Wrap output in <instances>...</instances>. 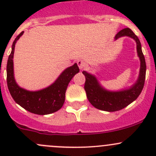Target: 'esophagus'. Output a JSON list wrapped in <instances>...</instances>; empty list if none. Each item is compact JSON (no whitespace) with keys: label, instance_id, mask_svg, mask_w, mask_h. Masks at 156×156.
Instances as JSON below:
<instances>
[{"label":"esophagus","instance_id":"obj_1","mask_svg":"<svg viewBox=\"0 0 156 156\" xmlns=\"http://www.w3.org/2000/svg\"><path fill=\"white\" fill-rule=\"evenodd\" d=\"M77 63H78V66L80 69H83L84 68V66H85V63H84V61L82 60H78V62H77Z\"/></svg>","mask_w":156,"mask_h":156}]
</instances>
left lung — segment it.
<instances>
[{
	"instance_id": "left-lung-1",
	"label": "left lung",
	"mask_w": 156,
	"mask_h": 156,
	"mask_svg": "<svg viewBox=\"0 0 156 156\" xmlns=\"http://www.w3.org/2000/svg\"><path fill=\"white\" fill-rule=\"evenodd\" d=\"M122 37H129L136 44V53L140 62L139 75L136 82L128 88L120 90H109L100 83L97 77L86 71L82 73L85 76L84 90L90 103L94 107L106 112H116L122 109L136 100L144 86L146 66L145 57L137 36L129 28L121 30L115 36V41Z\"/></svg>"
}]
</instances>
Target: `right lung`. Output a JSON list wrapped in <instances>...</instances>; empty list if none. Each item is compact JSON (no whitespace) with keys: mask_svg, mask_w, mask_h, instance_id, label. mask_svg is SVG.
<instances>
[{"mask_svg":"<svg viewBox=\"0 0 156 156\" xmlns=\"http://www.w3.org/2000/svg\"><path fill=\"white\" fill-rule=\"evenodd\" d=\"M22 31L14 40L7 65V87L14 101L31 113L41 115L51 114L62 108L66 99L69 83L79 72L77 63L68 67L48 87L38 90H28L19 86L14 77L13 55L17 41L23 34Z\"/></svg>","mask_w":156,"mask_h":156,"instance_id":"add662e5","label":"right lung"}]
</instances>
